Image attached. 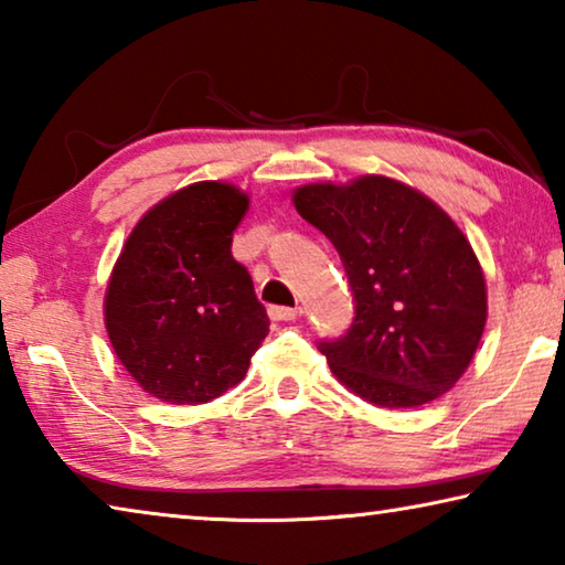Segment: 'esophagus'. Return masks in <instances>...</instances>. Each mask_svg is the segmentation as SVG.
<instances>
[{
  "instance_id": "esophagus-1",
  "label": "esophagus",
  "mask_w": 565,
  "mask_h": 565,
  "mask_svg": "<svg viewBox=\"0 0 565 565\" xmlns=\"http://www.w3.org/2000/svg\"><path fill=\"white\" fill-rule=\"evenodd\" d=\"M271 321H294L299 317V311L291 309V306H269Z\"/></svg>"
}]
</instances>
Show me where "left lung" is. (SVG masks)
<instances>
[{
  "mask_svg": "<svg viewBox=\"0 0 565 565\" xmlns=\"http://www.w3.org/2000/svg\"><path fill=\"white\" fill-rule=\"evenodd\" d=\"M294 206L337 246L353 321L319 351L343 386L381 408L446 394L486 327V281L471 244L431 199L401 181L296 189Z\"/></svg>",
  "mask_w": 565,
  "mask_h": 565,
  "instance_id": "1",
  "label": "left lung"
}]
</instances>
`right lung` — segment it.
<instances>
[{"mask_svg": "<svg viewBox=\"0 0 565 565\" xmlns=\"http://www.w3.org/2000/svg\"><path fill=\"white\" fill-rule=\"evenodd\" d=\"M248 196L199 181L134 226L104 299L109 341L154 398L206 404L246 376L269 333L246 266L232 256Z\"/></svg>", "mask_w": 565, "mask_h": 565, "instance_id": "obj_1", "label": "right lung"}]
</instances>
